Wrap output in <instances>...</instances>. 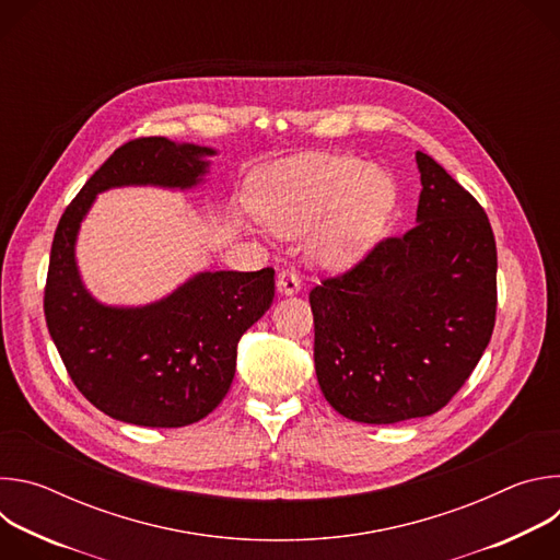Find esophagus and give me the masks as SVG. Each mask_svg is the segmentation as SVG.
Segmentation results:
<instances>
[{
  "instance_id": "esophagus-1",
  "label": "esophagus",
  "mask_w": 560,
  "mask_h": 560,
  "mask_svg": "<svg viewBox=\"0 0 560 560\" xmlns=\"http://www.w3.org/2000/svg\"><path fill=\"white\" fill-rule=\"evenodd\" d=\"M277 288H279L281 294H294V292H299L301 279H299L296 270H292V268L281 270V272L277 275Z\"/></svg>"
}]
</instances>
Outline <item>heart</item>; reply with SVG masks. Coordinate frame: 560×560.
I'll return each mask as SVG.
<instances>
[{"instance_id":"b5f03b06","label":"heart","mask_w":560,"mask_h":560,"mask_svg":"<svg viewBox=\"0 0 560 560\" xmlns=\"http://www.w3.org/2000/svg\"><path fill=\"white\" fill-rule=\"evenodd\" d=\"M396 199L389 175L348 154H303L255 177V206L277 234L312 228V253L335 266L359 259L385 228Z\"/></svg>"}]
</instances>
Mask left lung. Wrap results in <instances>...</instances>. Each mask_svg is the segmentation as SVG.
<instances>
[{
	"label": "left lung",
	"instance_id": "8db88e82",
	"mask_svg": "<svg viewBox=\"0 0 560 560\" xmlns=\"http://www.w3.org/2000/svg\"><path fill=\"white\" fill-rule=\"evenodd\" d=\"M417 225L310 290L314 368L328 404L372 425L445 408L497 322V242L486 210L417 152Z\"/></svg>",
	"mask_w": 560,
	"mask_h": 560
}]
</instances>
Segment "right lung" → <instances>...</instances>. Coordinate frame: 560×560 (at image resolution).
Instances as JSON below:
<instances>
[{
  "label": "right lung",
  "instance_id": "1",
  "mask_svg": "<svg viewBox=\"0 0 560 560\" xmlns=\"http://www.w3.org/2000/svg\"><path fill=\"white\" fill-rule=\"evenodd\" d=\"M212 148L139 137L119 145L63 210L55 230L44 314L57 352L89 401L143 428H184L230 389L236 346L275 299V270L201 272L143 307L97 303L79 279L74 238L97 192L117 186L192 188Z\"/></svg>",
  "mask_w": 560,
  "mask_h": 560
}]
</instances>
